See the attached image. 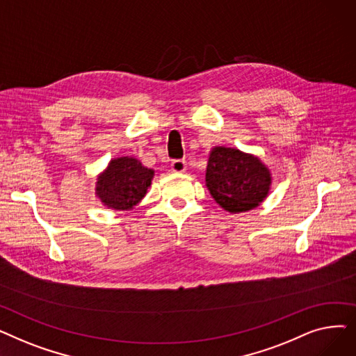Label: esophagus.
<instances>
[{
	"label": "esophagus",
	"mask_w": 356,
	"mask_h": 356,
	"mask_svg": "<svg viewBox=\"0 0 356 356\" xmlns=\"http://www.w3.org/2000/svg\"><path fill=\"white\" fill-rule=\"evenodd\" d=\"M186 161L184 160H173L172 161V172L173 173H183L186 172Z\"/></svg>",
	"instance_id": "esophagus-1"
}]
</instances>
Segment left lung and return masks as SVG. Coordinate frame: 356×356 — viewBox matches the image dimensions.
Wrapping results in <instances>:
<instances>
[{
  "label": "left lung",
  "instance_id": "1",
  "mask_svg": "<svg viewBox=\"0 0 356 356\" xmlns=\"http://www.w3.org/2000/svg\"><path fill=\"white\" fill-rule=\"evenodd\" d=\"M207 186L225 211L247 212L267 197L271 175L255 156L236 148L215 147L208 160Z\"/></svg>",
  "mask_w": 356,
  "mask_h": 356
}]
</instances>
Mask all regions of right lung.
<instances>
[{
	"instance_id": "obj_1",
	"label": "right lung",
	"mask_w": 356,
	"mask_h": 356,
	"mask_svg": "<svg viewBox=\"0 0 356 356\" xmlns=\"http://www.w3.org/2000/svg\"><path fill=\"white\" fill-rule=\"evenodd\" d=\"M153 177V168L144 167L134 157L114 159L98 176L97 196L111 209L129 211L145 196Z\"/></svg>"
}]
</instances>
